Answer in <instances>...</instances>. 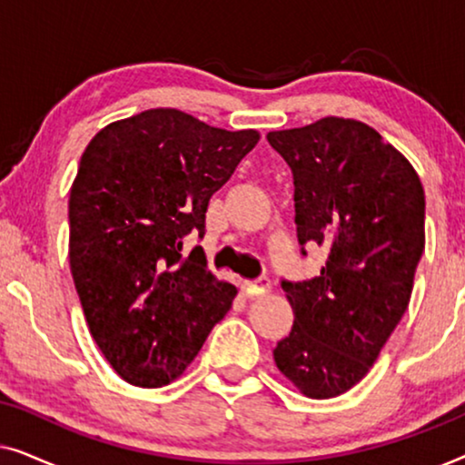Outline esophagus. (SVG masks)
<instances>
[{
	"label": "esophagus",
	"mask_w": 465,
	"mask_h": 465,
	"mask_svg": "<svg viewBox=\"0 0 465 465\" xmlns=\"http://www.w3.org/2000/svg\"><path fill=\"white\" fill-rule=\"evenodd\" d=\"M269 290H271V282L266 277L258 279V282H253V283H247V282L243 283V292L247 298H260V296H264Z\"/></svg>",
	"instance_id": "1"
}]
</instances>
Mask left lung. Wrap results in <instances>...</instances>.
<instances>
[{
    "mask_svg": "<svg viewBox=\"0 0 465 465\" xmlns=\"http://www.w3.org/2000/svg\"><path fill=\"white\" fill-rule=\"evenodd\" d=\"M266 139L294 173L298 241L328 247L320 275L282 283L294 326L272 358L302 396L336 398L366 377L409 307L425 193L402 152L360 120L326 116Z\"/></svg>",
    "mask_w": 465,
    "mask_h": 465,
    "instance_id": "1",
    "label": "left lung"
}]
</instances>
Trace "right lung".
Listing matches in <instances>:
<instances>
[{
  "mask_svg": "<svg viewBox=\"0 0 465 465\" xmlns=\"http://www.w3.org/2000/svg\"><path fill=\"white\" fill-rule=\"evenodd\" d=\"M173 107L107 124L69 190V269L86 326L126 383L163 387L186 371L237 288L182 239L205 232L209 199L258 143Z\"/></svg>",
  "mask_w": 465,
  "mask_h": 465,
  "instance_id": "right-lung-1",
  "label": "right lung"
}]
</instances>
